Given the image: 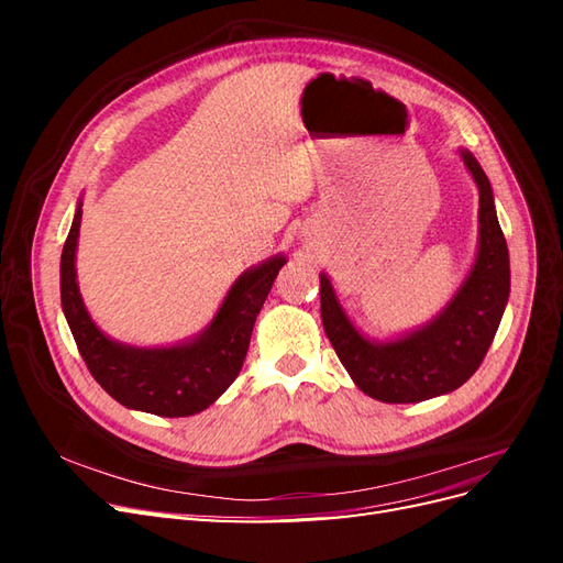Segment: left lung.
I'll return each mask as SVG.
<instances>
[{
    "label": "left lung",
    "mask_w": 563,
    "mask_h": 563,
    "mask_svg": "<svg viewBox=\"0 0 563 563\" xmlns=\"http://www.w3.org/2000/svg\"><path fill=\"white\" fill-rule=\"evenodd\" d=\"M460 155L479 187V253L432 323L391 343H368L340 308L329 277L319 275L321 321L338 360L356 387L385 404L424 401L467 383L496 338L509 298V253L490 183L472 152Z\"/></svg>",
    "instance_id": "8db88e82"
}]
</instances>
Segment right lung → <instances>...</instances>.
Returning a JSON list of instances; mask_svg holds the SVG:
<instances>
[{
    "label": "right lung",
    "mask_w": 563,
    "mask_h": 563,
    "mask_svg": "<svg viewBox=\"0 0 563 563\" xmlns=\"http://www.w3.org/2000/svg\"><path fill=\"white\" fill-rule=\"evenodd\" d=\"M79 223L81 203L60 255V302L96 383L122 406L162 418H185L209 408L240 376L255 317L286 261L279 255L244 272L211 327L190 343L157 350L126 347L100 333L81 302L75 272Z\"/></svg>",
    "instance_id": "1"
}]
</instances>
